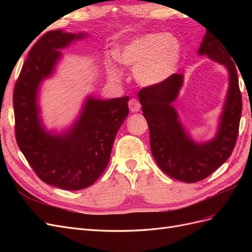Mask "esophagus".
I'll return each instance as SVG.
<instances>
[{
    "label": "esophagus",
    "instance_id": "esophagus-1",
    "mask_svg": "<svg viewBox=\"0 0 252 252\" xmlns=\"http://www.w3.org/2000/svg\"><path fill=\"white\" fill-rule=\"evenodd\" d=\"M141 108V104L140 102L136 100V98H131L129 101V109H130L131 112H138Z\"/></svg>",
    "mask_w": 252,
    "mask_h": 252
}]
</instances>
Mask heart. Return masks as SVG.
Masks as SVG:
<instances>
[{"mask_svg": "<svg viewBox=\"0 0 252 252\" xmlns=\"http://www.w3.org/2000/svg\"><path fill=\"white\" fill-rule=\"evenodd\" d=\"M118 62L134 69L142 85L163 82L175 70L181 59V45L175 37L162 32L135 37L116 52Z\"/></svg>", "mask_w": 252, "mask_h": 252, "instance_id": "heart-1", "label": "heart"}]
</instances>
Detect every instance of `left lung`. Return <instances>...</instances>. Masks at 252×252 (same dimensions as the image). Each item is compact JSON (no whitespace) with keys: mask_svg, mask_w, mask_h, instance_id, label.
Listing matches in <instances>:
<instances>
[{"mask_svg":"<svg viewBox=\"0 0 252 252\" xmlns=\"http://www.w3.org/2000/svg\"><path fill=\"white\" fill-rule=\"evenodd\" d=\"M199 55H207L229 71V89L220 117L218 134L212 141L196 144L178 120L171 103L178 96L183 75L173 73L163 82L139 91L143 116L146 119L150 148L158 166L172 179L195 183L206 179L232 154L239 134L242 94L235 65L220 42L206 32Z\"/></svg>","mask_w":252,"mask_h":252,"instance_id":"8db88e82","label":"left lung"}]
</instances>
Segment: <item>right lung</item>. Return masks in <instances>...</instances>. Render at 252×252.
Returning <instances> with one entry per match:
<instances>
[{"instance_id":"1","label":"right lung","mask_w":252,"mask_h":252,"mask_svg":"<svg viewBox=\"0 0 252 252\" xmlns=\"http://www.w3.org/2000/svg\"><path fill=\"white\" fill-rule=\"evenodd\" d=\"M82 34L49 30L28 52L13 89L14 132L19 148L44 183L65 190L93 185L108 165L114 138L127 118L128 96L89 97L69 131L51 135L37 116V87L52 72L66 47Z\"/></svg>"}]
</instances>
